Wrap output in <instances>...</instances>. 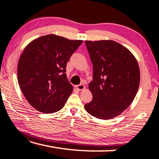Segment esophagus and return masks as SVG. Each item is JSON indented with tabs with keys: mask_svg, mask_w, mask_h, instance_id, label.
<instances>
[{
	"mask_svg": "<svg viewBox=\"0 0 159 159\" xmlns=\"http://www.w3.org/2000/svg\"><path fill=\"white\" fill-rule=\"evenodd\" d=\"M75 88L79 90H84V88H85V87H84L83 84H77V85H76Z\"/></svg>",
	"mask_w": 159,
	"mask_h": 159,
	"instance_id": "34e87169",
	"label": "esophagus"
}]
</instances>
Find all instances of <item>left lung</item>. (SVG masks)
<instances>
[{"label": "left lung", "mask_w": 159, "mask_h": 159, "mask_svg": "<svg viewBox=\"0 0 159 159\" xmlns=\"http://www.w3.org/2000/svg\"><path fill=\"white\" fill-rule=\"evenodd\" d=\"M93 66L89 89L93 100L84 104L92 116L110 119L133 101L140 84V69L127 48L113 40L85 41Z\"/></svg>", "instance_id": "8db88e82"}]
</instances>
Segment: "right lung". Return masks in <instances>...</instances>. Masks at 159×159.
<instances>
[{"mask_svg": "<svg viewBox=\"0 0 159 159\" xmlns=\"http://www.w3.org/2000/svg\"><path fill=\"white\" fill-rule=\"evenodd\" d=\"M82 43L48 34L32 41L17 68L18 82L27 101L40 112L51 114L64 106L73 90L66 78V63Z\"/></svg>", "mask_w": 159, "mask_h": 159, "instance_id": "1", "label": "right lung"}]
</instances>
